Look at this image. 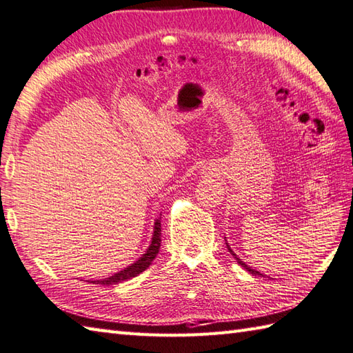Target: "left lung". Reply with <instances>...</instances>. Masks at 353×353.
Masks as SVG:
<instances>
[{"instance_id":"left-lung-1","label":"left lung","mask_w":353,"mask_h":353,"mask_svg":"<svg viewBox=\"0 0 353 353\" xmlns=\"http://www.w3.org/2000/svg\"><path fill=\"white\" fill-rule=\"evenodd\" d=\"M226 244H228V243H226ZM228 249H229V252H230L232 254H234V258L236 259V262H238V264H239V265H243V267H244V268L247 270V272H249L250 274H254V276H262V273H259V272H256V270H253V268H250V267H249V265H247V264H244V262H243L241 259H239V258L236 256V254H235L234 252H232V249H230V247H229V245H228Z\"/></svg>"}]
</instances>
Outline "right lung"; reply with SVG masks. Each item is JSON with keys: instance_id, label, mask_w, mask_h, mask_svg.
<instances>
[{"instance_id": "obj_1", "label": "right lung", "mask_w": 353, "mask_h": 353, "mask_svg": "<svg viewBox=\"0 0 353 353\" xmlns=\"http://www.w3.org/2000/svg\"><path fill=\"white\" fill-rule=\"evenodd\" d=\"M159 249H161V220H156L154 223V234H153V239H152V244H150L147 253L142 256L141 259H138L134 264L129 265L125 270H123V272H119L114 276L110 277H106L104 281H94L97 283H101V285H115V283H119L123 281H127V279H132V277L138 276L139 273L144 272V270L152 264L153 259L156 258V254L159 253Z\"/></svg>"}]
</instances>
